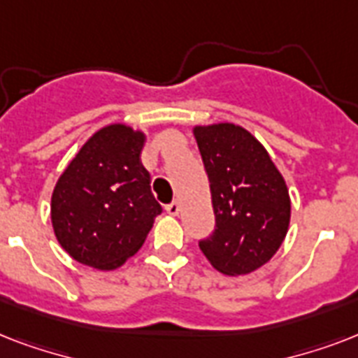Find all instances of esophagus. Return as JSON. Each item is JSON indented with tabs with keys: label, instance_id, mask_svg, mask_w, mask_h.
Segmentation results:
<instances>
[{
	"label": "esophagus",
	"instance_id": "obj_1",
	"mask_svg": "<svg viewBox=\"0 0 358 358\" xmlns=\"http://www.w3.org/2000/svg\"><path fill=\"white\" fill-rule=\"evenodd\" d=\"M165 210H167L169 215H178V213H180V202L178 201L171 202V204H169V206L165 208Z\"/></svg>",
	"mask_w": 358,
	"mask_h": 358
}]
</instances>
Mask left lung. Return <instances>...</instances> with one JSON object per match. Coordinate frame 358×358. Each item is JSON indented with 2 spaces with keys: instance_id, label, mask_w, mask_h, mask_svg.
<instances>
[{
  "instance_id": "1",
  "label": "left lung",
  "mask_w": 358,
  "mask_h": 358,
  "mask_svg": "<svg viewBox=\"0 0 358 358\" xmlns=\"http://www.w3.org/2000/svg\"><path fill=\"white\" fill-rule=\"evenodd\" d=\"M215 230L199 247L217 271L238 277L277 255L289 229L288 185L260 141L234 122L196 124Z\"/></svg>"
}]
</instances>
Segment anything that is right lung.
I'll use <instances>...</instances> for the list:
<instances>
[{
	"label": "right lung",
	"instance_id": "right-lung-1",
	"mask_svg": "<svg viewBox=\"0 0 358 358\" xmlns=\"http://www.w3.org/2000/svg\"><path fill=\"white\" fill-rule=\"evenodd\" d=\"M143 129L115 122L85 141L52 193V227L76 262L100 271L119 269L143 247L162 213L141 163Z\"/></svg>",
	"mask_w": 358,
	"mask_h": 358
}]
</instances>
